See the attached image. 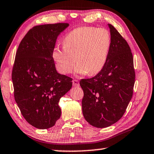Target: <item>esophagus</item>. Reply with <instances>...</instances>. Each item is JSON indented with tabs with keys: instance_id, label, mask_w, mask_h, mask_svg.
<instances>
[{
	"instance_id": "obj_1",
	"label": "esophagus",
	"mask_w": 154,
	"mask_h": 154,
	"mask_svg": "<svg viewBox=\"0 0 154 154\" xmlns=\"http://www.w3.org/2000/svg\"><path fill=\"white\" fill-rule=\"evenodd\" d=\"M72 85H73V86H75V87H79V81L77 79H74L73 81H72Z\"/></svg>"
}]
</instances>
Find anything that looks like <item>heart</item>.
<instances>
[{"instance_id": "heart-1", "label": "heart", "mask_w": 154, "mask_h": 154, "mask_svg": "<svg viewBox=\"0 0 154 154\" xmlns=\"http://www.w3.org/2000/svg\"><path fill=\"white\" fill-rule=\"evenodd\" d=\"M62 43L63 48L56 47L52 51L59 72H71L76 61L75 72L95 75L102 71L107 61L111 36L105 28L83 26L68 33Z\"/></svg>"}]
</instances>
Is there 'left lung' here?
I'll list each match as a JSON object with an SVG mask.
<instances>
[{"label": "left lung", "mask_w": 154, "mask_h": 154, "mask_svg": "<svg viewBox=\"0 0 154 154\" xmlns=\"http://www.w3.org/2000/svg\"><path fill=\"white\" fill-rule=\"evenodd\" d=\"M108 25L111 46L106 64L96 76L80 81L84 118L90 125L101 128L122 118L132 97L135 82L130 46L114 26Z\"/></svg>", "instance_id": "8db88e82"}]
</instances>
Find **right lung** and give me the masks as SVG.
Instances as JSON below:
<instances>
[{"instance_id": "add662e5", "label": "right lung", "mask_w": 154, "mask_h": 154, "mask_svg": "<svg viewBox=\"0 0 154 154\" xmlns=\"http://www.w3.org/2000/svg\"><path fill=\"white\" fill-rule=\"evenodd\" d=\"M57 23L34 26L22 38L12 71L14 98L23 117L38 129L60 118V99L71 90L72 78L57 72L52 58L58 36L69 26Z\"/></svg>"}]
</instances>
